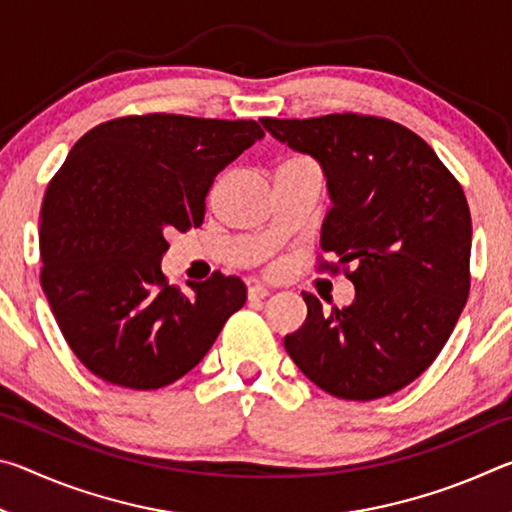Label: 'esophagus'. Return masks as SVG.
<instances>
[{"instance_id":"34e87169","label":"esophagus","mask_w":512,"mask_h":512,"mask_svg":"<svg viewBox=\"0 0 512 512\" xmlns=\"http://www.w3.org/2000/svg\"><path fill=\"white\" fill-rule=\"evenodd\" d=\"M268 293H271V291H268V289L264 287V284H250V287H248V300H250V302L264 300V298L268 296Z\"/></svg>"}]
</instances>
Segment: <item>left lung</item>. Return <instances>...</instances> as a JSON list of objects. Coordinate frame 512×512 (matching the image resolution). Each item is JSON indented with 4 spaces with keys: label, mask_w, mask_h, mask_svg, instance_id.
<instances>
[{
    "label": "left lung",
    "mask_w": 512,
    "mask_h": 512,
    "mask_svg": "<svg viewBox=\"0 0 512 512\" xmlns=\"http://www.w3.org/2000/svg\"><path fill=\"white\" fill-rule=\"evenodd\" d=\"M275 140L316 158L332 210L318 271L354 284L350 307L311 293L307 320L284 336L325 393L370 402L409 386L438 357L470 296L472 219L463 187L431 146L397 121L343 112L262 119Z\"/></svg>",
    "instance_id": "obj_1"
}]
</instances>
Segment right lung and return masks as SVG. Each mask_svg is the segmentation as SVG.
Returning <instances> with one entry per match:
<instances>
[{
    "mask_svg": "<svg viewBox=\"0 0 512 512\" xmlns=\"http://www.w3.org/2000/svg\"><path fill=\"white\" fill-rule=\"evenodd\" d=\"M264 135L257 121L117 117L72 146L40 210V284L65 341L108 384L155 391L201 361L246 284L212 273L171 287L173 230L198 228L216 173Z\"/></svg>",
    "mask_w": 512,
    "mask_h": 512,
    "instance_id": "right-lung-1",
    "label": "right lung"
}]
</instances>
